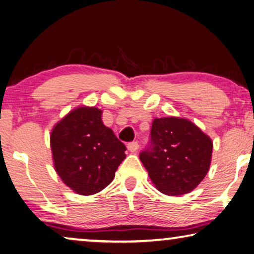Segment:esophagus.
Returning a JSON list of instances; mask_svg holds the SVG:
<instances>
[{
	"label": "esophagus",
	"instance_id": "esophagus-1",
	"mask_svg": "<svg viewBox=\"0 0 254 254\" xmlns=\"http://www.w3.org/2000/svg\"><path fill=\"white\" fill-rule=\"evenodd\" d=\"M127 149H128V151L135 152L136 150L139 149V143H137V142H130L127 144Z\"/></svg>",
	"mask_w": 254,
	"mask_h": 254
}]
</instances>
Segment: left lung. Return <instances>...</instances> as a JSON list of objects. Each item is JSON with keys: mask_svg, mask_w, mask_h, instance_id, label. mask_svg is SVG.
Returning a JSON list of instances; mask_svg holds the SVG:
<instances>
[{"mask_svg": "<svg viewBox=\"0 0 254 254\" xmlns=\"http://www.w3.org/2000/svg\"><path fill=\"white\" fill-rule=\"evenodd\" d=\"M213 142L186 119H154L150 143L140 160L159 191L170 196L190 192L208 173Z\"/></svg>", "mask_w": 254, "mask_h": 254, "instance_id": "obj_1", "label": "left lung"}]
</instances>
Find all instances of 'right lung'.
Wrapping results in <instances>:
<instances>
[{"instance_id": "right-lung-1", "label": "right lung", "mask_w": 254, "mask_h": 254, "mask_svg": "<svg viewBox=\"0 0 254 254\" xmlns=\"http://www.w3.org/2000/svg\"><path fill=\"white\" fill-rule=\"evenodd\" d=\"M55 169L79 195H93L114 179L127 148L102 122L96 107H77L54 127L50 134Z\"/></svg>"}]
</instances>
